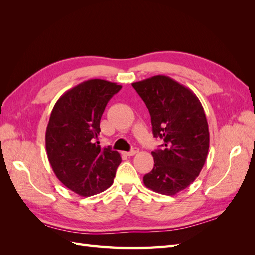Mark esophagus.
I'll list each match as a JSON object with an SVG mask.
<instances>
[{
  "mask_svg": "<svg viewBox=\"0 0 255 255\" xmlns=\"http://www.w3.org/2000/svg\"><path fill=\"white\" fill-rule=\"evenodd\" d=\"M138 152H139V149H138V148H133L129 152H126V155L133 156V155H135V154H137Z\"/></svg>",
  "mask_w": 255,
  "mask_h": 255,
  "instance_id": "1",
  "label": "esophagus"
}]
</instances>
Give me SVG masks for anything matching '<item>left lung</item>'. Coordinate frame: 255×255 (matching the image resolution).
<instances>
[{"instance_id": "left-lung-1", "label": "left lung", "mask_w": 255, "mask_h": 255, "mask_svg": "<svg viewBox=\"0 0 255 255\" xmlns=\"http://www.w3.org/2000/svg\"><path fill=\"white\" fill-rule=\"evenodd\" d=\"M151 115L153 135L163 139L152 152L154 167L143 176L148 188L174 196L201 172L210 148L203 106L194 91L166 75L133 83Z\"/></svg>"}]
</instances>
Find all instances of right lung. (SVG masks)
<instances>
[{
  "label": "right lung",
  "mask_w": 255,
  "mask_h": 255,
  "mask_svg": "<svg viewBox=\"0 0 255 255\" xmlns=\"http://www.w3.org/2000/svg\"><path fill=\"white\" fill-rule=\"evenodd\" d=\"M121 85L105 80L85 81L69 89L54 105L45 132V149L57 179L82 197L109 188L114 182L120 154L101 148L100 120Z\"/></svg>",
  "instance_id": "add662e5"
}]
</instances>
